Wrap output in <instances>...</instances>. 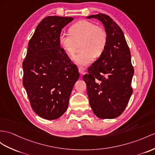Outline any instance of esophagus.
I'll return each instance as SVG.
<instances>
[{"instance_id": "34e87169", "label": "esophagus", "mask_w": 155, "mask_h": 155, "mask_svg": "<svg viewBox=\"0 0 155 155\" xmlns=\"http://www.w3.org/2000/svg\"><path fill=\"white\" fill-rule=\"evenodd\" d=\"M78 71H79V73H80L81 75L84 74L85 73V69L83 67H80V68H79Z\"/></svg>"}]
</instances>
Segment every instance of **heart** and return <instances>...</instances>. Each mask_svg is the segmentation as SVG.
<instances>
[{
	"label": "heart",
	"instance_id": "heart-1",
	"mask_svg": "<svg viewBox=\"0 0 155 155\" xmlns=\"http://www.w3.org/2000/svg\"><path fill=\"white\" fill-rule=\"evenodd\" d=\"M69 34L61 33L58 42L67 54L72 57L79 44L81 51L75 56L74 61L78 65L87 66L91 63L95 57L103 54L107 44V34L105 30L93 22L81 20L68 29Z\"/></svg>",
	"mask_w": 155,
	"mask_h": 155
}]
</instances>
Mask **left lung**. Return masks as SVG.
Masks as SVG:
<instances>
[{
  "label": "left lung",
  "mask_w": 155,
  "mask_h": 155,
  "mask_svg": "<svg viewBox=\"0 0 155 155\" xmlns=\"http://www.w3.org/2000/svg\"><path fill=\"white\" fill-rule=\"evenodd\" d=\"M87 18L101 21L108 37L103 54L83 76L89 104L98 118H115L125 110L133 92L131 82L134 70L130 48L122 30L110 17L99 14Z\"/></svg>",
  "instance_id": "1"
}]
</instances>
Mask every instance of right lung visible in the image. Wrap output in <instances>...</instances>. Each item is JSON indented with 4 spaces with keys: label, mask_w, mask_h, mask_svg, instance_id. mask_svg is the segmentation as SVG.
<instances>
[{
    "label": "right lung",
    "mask_w": 155,
    "mask_h": 155,
    "mask_svg": "<svg viewBox=\"0 0 155 155\" xmlns=\"http://www.w3.org/2000/svg\"><path fill=\"white\" fill-rule=\"evenodd\" d=\"M71 17L47 16L42 20L28 43L23 62V85L36 114L46 120L64 114L80 74L58 37Z\"/></svg>",
    "instance_id": "right-lung-1"
}]
</instances>
